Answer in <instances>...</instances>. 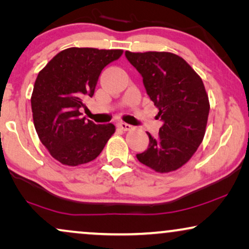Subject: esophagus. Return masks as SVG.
I'll return each instance as SVG.
<instances>
[{
    "instance_id": "34e87169",
    "label": "esophagus",
    "mask_w": 249,
    "mask_h": 249,
    "mask_svg": "<svg viewBox=\"0 0 249 249\" xmlns=\"http://www.w3.org/2000/svg\"><path fill=\"white\" fill-rule=\"evenodd\" d=\"M118 127L120 128V129H122V130L127 131V130H130V129H131V124H125V122H119Z\"/></svg>"
}]
</instances>
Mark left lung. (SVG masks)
Returning a JSON list of instances; mask_svg holds the SVG:
<instances>
[{"label":"left lung","mask_w":249,"mask_h":249,"mask_svg":"<svg viewBox=\"0 0 249 249\" xmlns=\"http://www.w3.org/2000/svg\"><path fill=\"white\" fill-rule=\"evenodd\" d=\"M124 54L142 74L146 93L163 122L158 137L147 132L148 147L136 156L156 172L175 171L189 161L205 135L210 103L203 80L173 53Z\"/></svg>","instance_id":"8db88e82"}]
</instances>
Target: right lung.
<instances>
[{
  "label": "right lung",
  "mask_w": 249,
  "mask_h": 249,
  "mask_svg": "<svg viewBox=\"0 0 249 249\" xmlns=\"http://www.w3.org/2000/svg\"><path fill=\"white\" fill-rule=\"evenodd\" d=\"M122 50L70 47L57 53L36 78L32 111L36 132L51 155L64 165L93 161L114 134V124L81 118L83 101L94 95L98 77Z\"/></svg>",
  "instance_id": "1"
}]
</instances>
